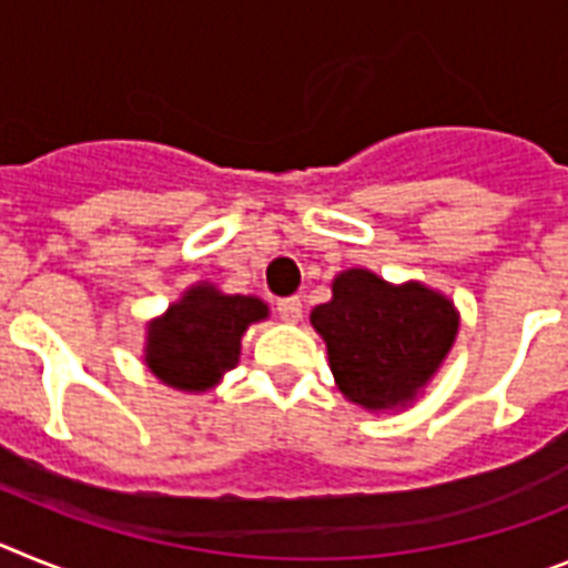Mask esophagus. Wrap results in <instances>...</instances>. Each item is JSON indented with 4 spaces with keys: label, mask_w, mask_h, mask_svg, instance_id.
Masks as SVG:
<instances>
[{
    "label": "esophagus",
    "mask_w": 568,
    "mask_h": 568,
    "mask_svg": "<svg viewBox=\"0 0 568 568\" xmlns=\"http://www.w3.org/2000/svg\"><path fill=\"white\" fill-rule=\"evenodd\" d=\"M277 312H280V320H285V323H300V317H303V300L300 297L280 300Z\"/></svg>",
    "instance_id": "esophagus-1"
}]
</instances>
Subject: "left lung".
Instances as JSON below:
<instances>
[{"label": "left lung", "instance_id": "left-lung-1", "mask_svg": "<svg viewBox=\"0 0 568 568\" xmlns=\"http://www.w3.org/2000/svg\"><path fill=\"white\" fill-rule=\"evenodd\" d=\"M332 300L312 312L339 392L368 412L417 400L457 337L455 303L423 283L392 285L374 271L348 268Z\"/></svg>", "mask_w": 568, "mask_h": 568}]
</instances>
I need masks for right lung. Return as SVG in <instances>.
Listing matches in <instances>:
<instances>
[{
  "mask_svg": "<svg viewBox=\"0 0 568 568\" xmlns=\"http://www.w3.org/2000/svg\"><path fill=\"white\" fill-rule=\"evenodd\" d=\"M268 317L260 297L223 294L196 283L162 317L148 323L145 366L171 388L209 392L240 363V343L251 323Z\"/></svg>",
  "mask_w": 568,
  "mask_h": 568,
  "instance_id": "obj_1",
  "label": "right lung"
}]
</instances>
